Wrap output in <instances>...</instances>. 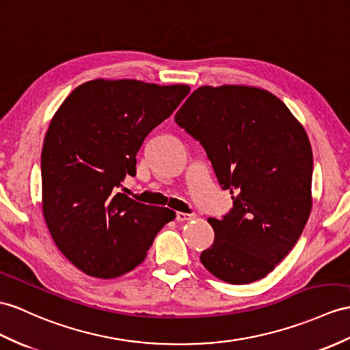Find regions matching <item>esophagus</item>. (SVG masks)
<instances>
[{
    "mask_svg": "<svg viewBox=\"0 0 350 350\" xmlns=\"http://www.w3.org/2000/svg\"><path fill=\"white\" fill-rule=\"evenodd\" d=\"M194 215L193 214H185V212H176V221L178 223H184V221L193 219Z\"/></svg>",
    "mask_w": 350,
    "mask_h": 350,
    "instance_id": "obj_1",
    "label": "esophagus"
}]
</instances>
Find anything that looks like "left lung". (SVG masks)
I'll use <instances>...</instances> for the list:
<instances>
[{
    "mask_svg": "<svg viewBox=\"0 0 350 350\" xmlns=\"http://www.w3.org/2000/svg\"><path fill=\"white\" fill-rule=\"evenodd\" d=\"M175 122L198 139L233 209L208 218L214 243L200 261L243 285L266 278L293 250L312 211L313 154L301 123L273 93L255 86H200Z\"/></svg>",
    "mask_w": 350,
    "mask_h": 350,
    "instance_id": "8db88e82",
    "label": "left lung"
}]
</instances>
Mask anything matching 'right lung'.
Wrapping results in <instances>:
<instances>
[{
    "mask_svg": "<svg viewBox=\"0 0 350 350\" xmlns=\"http://www.w3.org/2000/svg\"><path fill=\"white\" fill-rule=\"evenodd\" d=\"M189 84L96 79L57 108L41 151L42 215L56 246L93 278L113 279L146 260L175 212L117 193L136 174L146 136L174 113Z\"/></svg>",
    "mask_w": 350,
    "mask_h": 350,
    "instance_id": "right-lung-1",
    "label": "right lung"
}]
</instances>
